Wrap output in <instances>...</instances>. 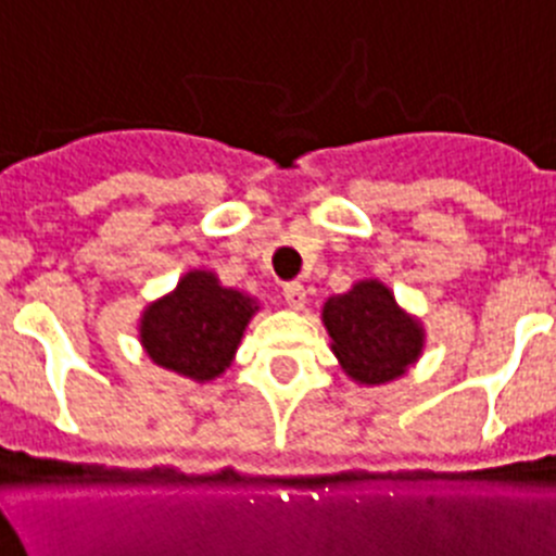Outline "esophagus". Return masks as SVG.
I'll return each instance as SVG.
<instances>
[{"label": "esophagus", "mask_w": 556, "mask_h": 556, "mask_svg": "<svg viewBox=\"0 0 556 556\" xmlns=\"http://www.w3.org/2000/svg\"><path fill=\"white\" fill-rule=\"evenodd\" d=\"M282 295H285V304H288L290 309H302L304 302H307V290H304V285L299 282L285 285Z\"/></svg>", "instance_id": "obj_1"}]
</instances>
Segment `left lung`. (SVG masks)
<instances>
[{
    "label": "left lung",
    "mask_w": 556,
    "mask_h": 556,
    "mask_svg": "<svg viewBox=\"0 0 556 556\" xmlns=\"http://www.w3.org/2000/svg\"><path fill=\"white\" fill-rule=\"evenodd\" d=\"M320 318L342 372L362 387L406 376L425 351L422 320L403 309L381 279H359L329 295Z\"/></svg>",
    "instance_id": "8db88e82"
}]
</instances>
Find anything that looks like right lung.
<instances>
[{
  "label": "right lung",
  "mask_w": 556,
  "mask_h": 556,
  "mask_svg": "<svg viewBox=\"0 0 556 556\" xmlns=\"http://www.w3.org/2000/svg\"><path fill=\"white\" fill-rule=\"evenodd\" d=\"M257 309L254 295L227 288L207 268H191L169 293L142 309L139 342L153 365L207 383L232 365Z\"/></svg>",
  "instance_id": "right-lung-1"
}]
</instances>
